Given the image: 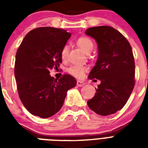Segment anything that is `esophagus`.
I'll return each instance as SVG.
<instances>
[{"mask_svg":"<svg viewBox=\"0 0 148 148\" xmlns=\"http://www.w3.org/2000/svg\"><path fill=\"white\" fill-rule=\"evenodd\" d=\"M84 84H85V83H84V81H79V80L77 81V85L78 86V87H82V86H84Z\"/></svg>","mask_w":148,"mask_h":148,"instance_id":"obj_1","label":"esophagus"}]
</instances>
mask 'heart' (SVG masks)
I'll return each instance as SVG.
<instances>
[{"mask_svg": "<svg viewBox=\"0 0 148 148\" xmlns=\"http://www.w3.org/2000/svg\"><path fill=\"white\" fill-rule=\"evenodd\" d=\"M76 44L84 52L90 53L95 48V44L90 38L88 37H80L76 40ZM68 56V47L64 46L60 51V58L63 60H66ZM87 67L84 65H71L67 69V73L77 78H81L87 71Z\"/></svg>", "mask_w": 148, "mask_h": 148, "instance_id": "heart-1", "label": "heart"}]
</instances>
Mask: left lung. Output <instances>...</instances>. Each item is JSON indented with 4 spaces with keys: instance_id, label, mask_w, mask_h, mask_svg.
<instances>
[{
    "instance_id": "8db88e82",
    "label": "left lung",
    "mask_w": 148,
    "mask_h": 148,
    "mask_svg": "<svg viewBox=\"0 0 148 148\" xmlns=\"http://www.w3.org/2000/svg\"><path fill=\"white\" fill-rule=\"evenodd\" d=\"M98 45V59L89 79L101 80L88 107L97 114H113L121 110L131 96L135 84V64L132 48L122 34L110 26L86 30Z\"/></svg>"
}]
</instances>
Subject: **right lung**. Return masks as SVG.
<instances>
[{
  "instance_id": "add662e5",
  "label": "right lung",
  "mask_w": 148,
  "mask_h": 148,
  "mask_svg": "<svg viewBox=\"0 0 148 148\" xmlns=\"http://www.w3.org/2000/svg\"><path fill=\"white\" fill-rule=\"evenodd\" d=\"M71 36L66 30L41 27L30 31L18 47L14 64L17 92L31 114L42 118L55 114L67 90L76 85L71 75L54 79L49 71L62 63L60 51Z\"/></svg>"
}]
</instances>
